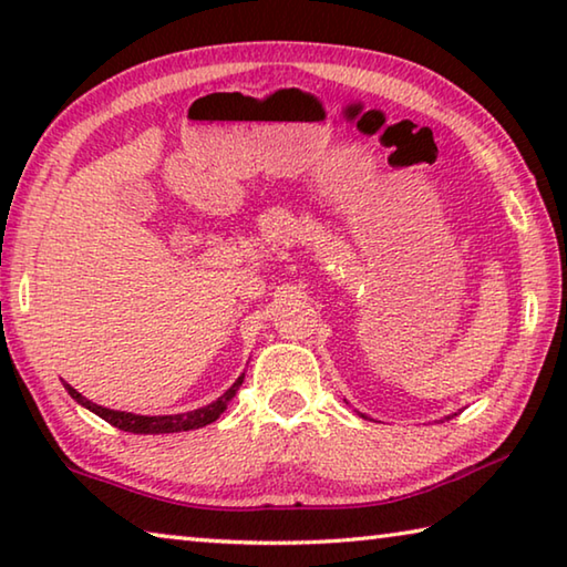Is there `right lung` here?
Instances as JSON below:
<instances>
[{
	"label": "right lung",
	"instance_id": "right-lung-1",
	"mask_svg": "<svg viewBox=\"0 0 567 567\" xmlns=\"http://www.w3.org/2000/svg\"><path fill=\"white\" fill-rule=\"evenodd\" d=\"M243 380H245V375L237 378L235 385L229 388L223 398H217L215 402H209V405H205V408L192 410V412H182V415H155V417L100 408V405H94V402H90L87 398H82L80 392H76L72 385H66V382H64V388L76 402H80V405L92 410L94 415H100L102 420H107L110 425L124 430V433L159 435V433H185V430H197V427L209 425V422H215L227 410L229 400L237 395V390H239V385H243Z\"/></svg>",
	"mask_w": 567,
	"mask_h": 567
}]
</instances>
